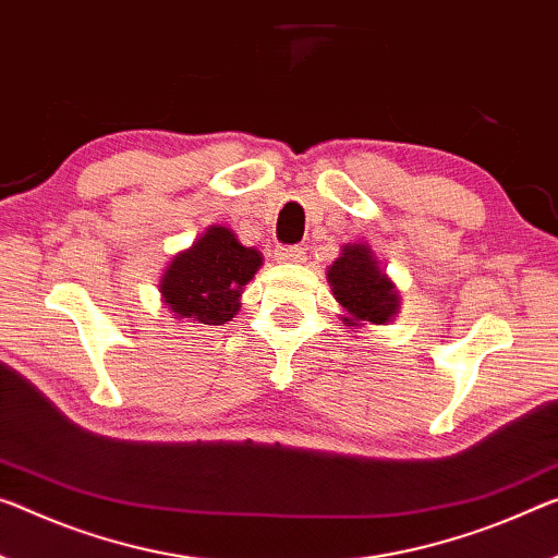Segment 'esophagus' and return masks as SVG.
I'll use <instances>...</instances> for the list:
<instances>
[{"instance_id": "34e87169", "label": "esophagus", "mask_w": 558, "mask_h": 558, "mask_svg": "<svg viewBox=\"0 0 558 558\" xmlns=\"http://www.w3.org/2000/svg\"><path fill=\"white\" fill-rule=\"evenodd\" d=\"M304 246H279L277 252H274V256H277V262H304Z\"/></svg>"}]
</instances>
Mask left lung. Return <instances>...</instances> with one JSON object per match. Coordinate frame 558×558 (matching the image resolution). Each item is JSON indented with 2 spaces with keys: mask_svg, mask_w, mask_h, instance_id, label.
<instances>
[{
  "mask_svg": "<svg viewBox=\"0 0 558 558\" xmlns=\"http://www.w3.org/2000/svg\"><path fill=\"white\" fill-rule=\"evenodd\" d=\"M329 284L337 302L347 308L351 319L387 324L399 308V294L364 244L344 246V254L329 267Z\"/></svg>",
  "mask_w": 558,
  "mask_h": 558,
  "instance_id": "obj_1",
  "label": "left lung"
}]
</instances>
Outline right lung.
<instances>
[{"mask_svg": "<svg viewBox=\"0 0 558 558\" xmlns=\"http://www.w3.org/2000/svg\"><path fill=\"white\" fill-rule=\"evenodd\" d=\"M259 267V252L239 244L227 227H211L192 250L174 256L161 294L174 314L219 327L236 314L239 291Z\"/></svg>", "mask_w": 558, "mask_h": 558, "instance_id": "right-lung-1", "label": "right lung"}]
</instances>
